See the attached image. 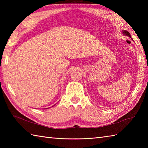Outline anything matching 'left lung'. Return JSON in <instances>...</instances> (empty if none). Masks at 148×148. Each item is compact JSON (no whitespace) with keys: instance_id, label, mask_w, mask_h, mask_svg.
Returning <instances> with one entry per match:
<instances>
[{"instance_id":"left-lung-1","label":"left lung","mask_w":148,"mask_h":148,"mask_svg":"<svg viewBox=\"0 0 148 148\" xmlns=\"http://www.w3.org/2000/svg\"><path fill=\"white\" fill-rule=\"evenodd\" d=\"M122 34H123V35H125V36H128V37H130V38H132V37H131V36H130V33L128 32V31H127V30H123V31H122ZM132 40H133V39H132Z\"/></svg>"}]
</instances>
